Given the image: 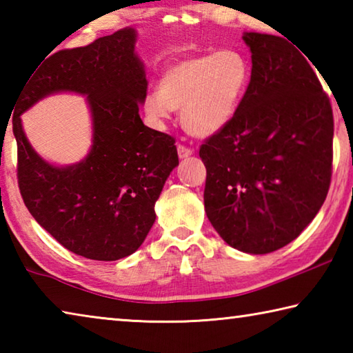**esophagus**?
<instances>
[{"label":"esophagus","instance_id":"obj_1","mask_svg":"<svg viewBox=\"0 0 353 353\" xmlns=\"http://www.w3.org/2000/svg\"><path fill=\"white\" fill-rule=\"evenodd\" d=\"M177 154L181 159H187L190 155H193V149H190L183 145H177Z\"/></svg>","mask_w":353,"mask_h":353}]
</instances>
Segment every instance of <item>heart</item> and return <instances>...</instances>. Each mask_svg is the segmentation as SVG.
<instances>
[{"mask_svg":"<svg viewBox=\"0 0 353 353\" xmlns=\"http://www.w3.org/2000/svg\"><path fill=\"white\" fill-rule=\"evenodd\" d=\"M250 81L246 56L218 50L171 62L159 79V92L143 101V112L155 128H163L181 110L182 126L199 139L218 135L234 121Z\"/></svg>","mask_w":353,"mask_h":353,"instance_id":"obj_1","label":"heart"}]
</instances>
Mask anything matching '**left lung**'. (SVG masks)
Listing matches in <instances>:
<instances>
[{
  "label": "left lung",
  "instance_id": "left-lung-1",
  "mask_svg": "<svg viewBox=\"0 0 353 353\" xmlns=\"http://www.w3.org/2000/svg\"><path fill=\"white\" fill-rule=\"evenodd\" d=\"M252 71L229 126L201 146L204 205L219 236L263 255L302 234L332 176L333 113L307 59L282 37L244 32Z\"/></svg>",
  "mask_w": 353,
  "mask_h": 353
}]
</instances>
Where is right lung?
Returning <instances> with one entry per match:
<instances>
[{
	"label": "right lung",
	"mask_w": 353,
	"mask_h": 353,
	"mask_svg": "<svg viewBox=\"0 0 353 353\" xmlns=\"http://www.w3.org/2000/svg\"><path fill=\"white\" fill-rule=\"evenodd\" d=\"M135 43V29L124 28L48 57L28 77L12 118L29 213L65 249L90 260L115 261L141 246L179 165L174 139L140 118L148 81ZM56 92L85 96L92 118V146L71 165L41 158L21 123L23 112Z\"/></svg>",
	"instance_id": "add662e5"
}]
</instances>
